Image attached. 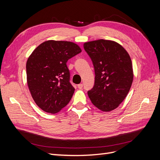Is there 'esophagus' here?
I'll list each match as a JSON object with an SVG mask.
<instances>
[{"label": "esophagus", "instance_id": "obj_1", "mask_svg": "<svg viewBox=\"0 0 160 160\" xmlns=\"http://www.w3.org/2000/svg\"><path fill=\"white\" fill-rule=\"evenodd\" d=\"M77 87H78V88L79 89H82V88H83V84H82V83H80V84H79V85H77Z\"/></svg>", "mask_w": 160, "mask_h": 160}]
</instances>
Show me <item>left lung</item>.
<instances>
[{"label":"left lung","instance_id":"left-lung-1","mask_svg":"<svg viewBox=\"0 0 160 160\" xmlns=\"http://www.w3.org/2000/svg\"><path fill=\"white\" fill-rule=\"evenodd\" d=\"M83 47L93 62L95 73L89 98L101 111L114 110L126 98L133 82L129 55L120 44L110 40L86 42Z\"/></svg>","mask_w":160,"mask_h":160}]
</instances>
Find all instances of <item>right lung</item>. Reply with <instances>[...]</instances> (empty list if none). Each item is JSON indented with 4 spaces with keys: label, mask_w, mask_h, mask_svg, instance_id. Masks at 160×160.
Listing matches in <instances>:
<instances>
[{
    "label": "right lung",
    "mask_w": 160,
    "mask_h": 160,
    "mask_svg": "<svg viewBox=\"0 0 160 160\" xmlns=\"http://www.w3.org/2000/svg\"><path fill=\"white\" fill-rule=\"evenodd\" d=\"M81 49L70 41L43 42L28 57L27 80L32 98L45 112L54 114L69 103L75 88L69 82L67 62Z\"/></svg>",
    "instance_id": "right-lung-1"
}]
</instances>
